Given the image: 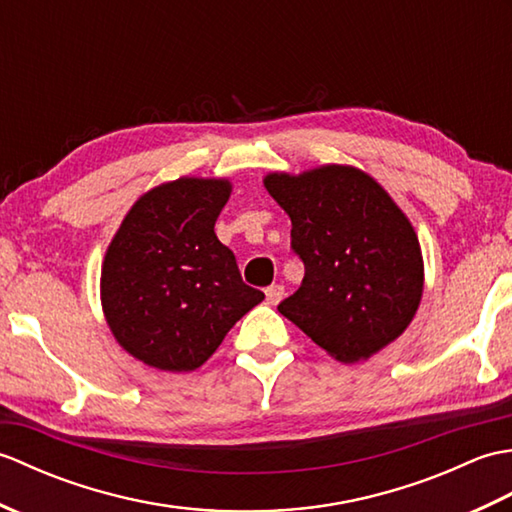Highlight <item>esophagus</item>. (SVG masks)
Here are the masks:
<instances>
[{"mask_svg": "<svg viewBox=\"0 0 512 512\" xmlns=\"http://www.w3.org/2000/svg\"><path fill=\"white\" fill-rule=\"evenodd\" d=\"M284 295H286V288L281 284H273L266 288V301L270 303V306H277V303L284 299Z\"/></svg>", "mask_w": 512, "mask_h": 512, "instance_id": "esophagus-1", "label": "esophagus"}]
</instances>
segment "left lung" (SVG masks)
<instances>
[{
	"mask_svg": "<svg viewBox=\"0 0 512 512\" xmlns=\"http://www.w3.org/2000/svg\"><path fill=\"white\" fill-rule=\"evenodd\" d=\"M264 184L290 215V248L306 268L277 310L343 363L398 339L422 297V257L385 189L339 165L297 178L270 173Z\"/></svg>",
	"mask_w": 512,
	"mask_h": 512,
	"instance_id": "8db88e82",
	"label": "left lung"
}]
</instances>
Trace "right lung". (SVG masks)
Segmentation results:
<instances>
[{"mask_svg": "<svg viewBox=\"0 0 512 512\" xmlns=\"http://www.w3.org/2000/svg\"><path fill=\"white\" fill-rule=\"evenodd\" d=\"M231 195L226 180L180 178L151 189L107 248L101 295L125 350L151 367L191 372L264 299L242 281L215 235Z\"/></svg>", "mask_w": 512, "mask_h": 512, "instance_id": "obj_1", "label": "right lung"}]
</instances>
